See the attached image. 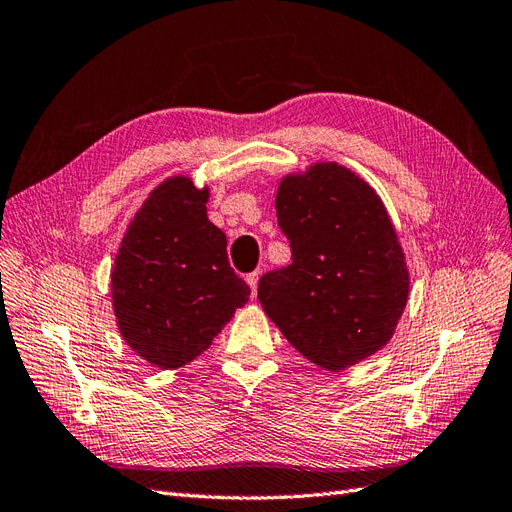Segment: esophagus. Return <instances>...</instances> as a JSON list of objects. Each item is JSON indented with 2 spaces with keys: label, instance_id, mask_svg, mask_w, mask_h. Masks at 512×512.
<instances>
[{
  "label": "esophagus",
  "instance_id": "obj_1",
  "mask_svg": "<svg viewBox=\"0 0 512 512\" xmlns=\"http://www.w3.org/2000/svg\"><path fill=\"white\" fill-rule=\"evenodd\" d=\"M246 283L251 285V291H253V296H255L257 294V283H259V270L246 274Z\"/></svg>",
  "mask_w": 512,
  "mask_h": 512
}]
</instances>
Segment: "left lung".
<instances>
[{"mask_svg": "<svg viewBox=\"0 0 512 512\" xmlns=\"http://www.w3.org/2000/svg\"><path fill=\"white\" fill-rule=\"evenodd\" d=\"M274 206L291 264L259 279L266 315L326 371L373 356L392 339L410 294L382 199L347 167L317 163L283 178Z\"/></svg>", "mask_w": 512, "mask_h": 512, "instance_id": "obj_1", "label": "left lung"}]
</instances>
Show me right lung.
Instances as JSON below:
<instances>
[{"mask_svg":"<svg viewBox=\"0 0 512 512\" xmlns=\"http://www.w3.org/2000/svg\"><path fill=\"white\" fill-rule=\"evenodd\" d=\"M208 188L175 175L156 186L122 238L111 298L122 339L158 369H180L212 345L251 296L208 218Z\"/></svg>","mask_w":512,"mask_h":512,"instance_id":"right-lung-1","label":"right lung"}]
</instances>
